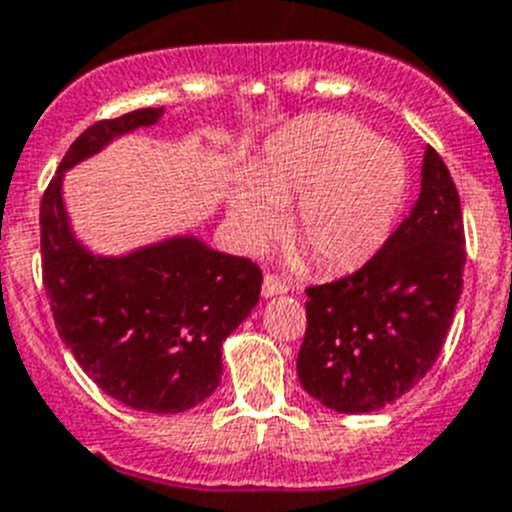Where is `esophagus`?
<instances>
[{"label":"esophagus","mask_w":512,"mask_h":512,"mask_svg":"<svg viewBox=\"0 0 512 512\" xmlns=\"http://www.w3.org/2000/svg\"><path fill=\"white\" fill-rule=\"evenodd\" d=\"M280 293H288V283L280 280L278 275L267 273L265 278H262V296L273 298V296H280Z\"/></svg>","instance_id":"esophagus-1"}]
</instances>
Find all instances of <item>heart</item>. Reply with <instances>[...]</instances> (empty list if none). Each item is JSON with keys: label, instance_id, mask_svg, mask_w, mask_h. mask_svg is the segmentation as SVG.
<instances>
[{"label": "heart", "instance_id": "1", "mask_svg": "<svg viewBox=\"0 0 512 512\" xmlns=\"http://www.w3.org/2000/svg\"><path fill=\"white\" fill-rule=\"evenodd\" d=\"M408 193L400 147L362 124L319 114L290 124L229 193V224L257 252L278 234L289 204L288 237L324 270L370 260L388 239Z\"/></svg>", "mask_w": 512, "mask_h": 512}]
</instances>
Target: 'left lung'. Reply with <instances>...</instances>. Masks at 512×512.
I'll return each instance as SVG.
<instances>
[{
	"label": "left lung",
	"mask_w": 512,
	"mask_h": 512,
	"mask_svg": "<svg viewBox=\"0 0 512 512\" xmlns=\"http://www.w3.org/2000/svg\"><path fill=\"white\" fill-rule=\"evenodd\" d=\"M464 262L457 186L426 147L416 206L380 252L347 278L306 290L303 390L339 413H370L416 388L446 342Z\"/></svg>",
	"instance_id": "8db88e82"
}]
</instances>
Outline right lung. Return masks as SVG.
Masks as SVG:
<instances>
[{
    "instance_id": "add662e5",
    "label": "right lung",
    "mask_w": 512,
    "mask_h": 512,
    "mask_svg": "<svg viewBox=\"0 0 512 512\" xmlns=\"http://www.w3.org/2000/svg\"><path fill=\"white\" fill-rule=\"evenodd\" d=\"M160 117L163 107L137 109L76 137L43 193L40 252L55 329L86 375L137 411L181 413L219 388L222 344L260 301V267L199 237H168L122 257L94 255L76 239L63 206L68 168Z\"/></svg>"
}]
</instances>
